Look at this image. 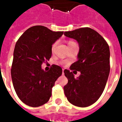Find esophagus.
Segmentation results:
<instances>
[{"instance_id": "34e87169", "label": "esophagus", "mask_w": 122, "mask_h": 122, "mask_svg": "<svg viewBox=\"0 0 122 122\" xmlns=\"http://www.w3.org/2000/svg\"><path fill=\"white\" fill-rule=\"evenodd\" d=\"M62 73H63V74H64V69H63V71H62Z\"/></svg>"}]
</instances>
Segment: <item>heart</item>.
<instances>
[{"mask_svg": "<svg viewBox=\"0 0 122 122\" xmlns=\"http://www.w3.org/2000/svg\"><path fill=\"white\" fill-rule=\"evenodd\" d=\"M70 42H72V41H69V43H70ZM56 44H57V43L56 42V43H54L53 45H52V47H51V50H53V49H54V48H55V46H56Z\"/></svg>", "mask_w": 122, "mask_h": 122, "instance_id": "1", "label": "heart"}]
</instances>
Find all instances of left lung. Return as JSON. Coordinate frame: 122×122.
Instances as JSON below:
<instances>
[{"label": "left lung", "instance_id": "obj_1", "mask_svg": "<svg viewBox=\"0 0 122 122\" xmlns=\"http://www.w3.org/2000/svg\"><path fill=\"white\" fill-rule=\"evenodd\" d=\"M64 35L78 43V60L72 64L71 69L80 72L76 78L69 70L64 71L68 79V83L64 86L65 95L73 105L86 107L96 102L105 90L110 72L109 46L91 28L66 31Z\"/></svg>", "mask_w": 122, "mask_h": 122}]
</instances>
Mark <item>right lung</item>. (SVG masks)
Masks as SVG:
<instances>
[{
  "label": "right lung",
  "instance_id": "add662e5",
  "mask_svg": "<svg viewBox=\"0 0 122 122\" xmlns=\"http://www.w3.org/2000/svg\"><path fill=\"white\" fill-rule=\"evenodd\" d=\"M63 35V31L36 25L25 30L15 44L11 76L16 94L25 105L40 107L51 96V88L62 74V69L53 65L46 71L42 65L49 61L52 45Z\"/></svg>",
  "mask_w": 122,
  "mask_h": 122
}]
</instances>
